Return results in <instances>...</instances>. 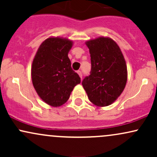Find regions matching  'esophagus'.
I'll return each mask as SVG.
<instances>
[{
    "label": "esophagus",
    "mask_w": 157,
    "mask_h": 157,
    "mask_svg": "<svg viewBox=\"0 0 157 157\" xmlns=\"http://www.w3.org/2000/svg\"><path fill=\"white\" fill-rule=\"evenodd\" d=\"M77 74H78L79 76L80 77V78L82 79V71H80V70H79V71H77Z\"/></svg>",
    "instance_id": "1"
}]
</instances>
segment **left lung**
Returning a JSON list of instances; mask_svg holds the SVG:
<instances>
[{"label": "left lung", "mask_w": 157, "mask_h": 157, "mask_svg": "<svg viewBox=\"0 0 157 157\" xmlns=\"http://www.w3.org/2000/svg\"><path fill=\"white\" fill-rule=\"evenodd\" d=\"M91 68L82 81L89 100L100 107L111 105L121 94L127 82L125 60L112 39L99 37L86 42Z\"/></svg>", "instance_id": "1"}]
</instances>
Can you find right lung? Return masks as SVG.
Wrapping results in <instances>:
<instances>
[{"label": "right lung", "mask_w": 157, "mask_h": 157, "mask_svg": "<svg viewBox=\"0 0 157 157\" xmlns=\"http://www.w3.org/2000/svg\"><path fill=\"white\" fill-rule=\"evenodd\" d=\"M71 46L67 39L50 37L40 46L32 63L34 87L40 97L54 107L64 104L74 87L80 83L68 57Z\"/></svg>", "instance_id": "right-lung-1"}]
</instances>
